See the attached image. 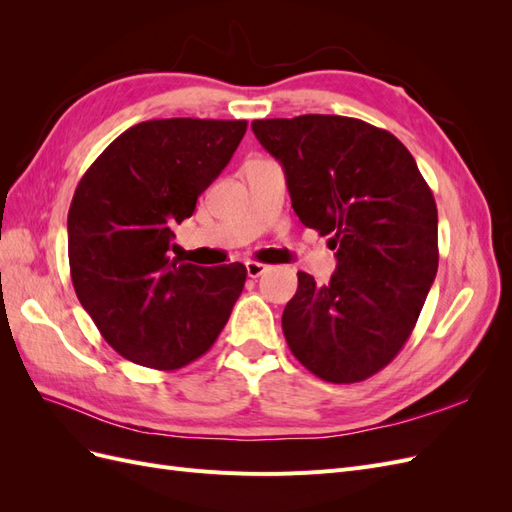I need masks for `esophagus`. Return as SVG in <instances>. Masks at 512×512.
Returning <instances> with one entry per match:
<instances>
[{"label": "esophagus", "instance_id": "esophagus-1", "mask_svg": "<svg viewBox=\"0 0 512 512\" xmlns=\"http://www.w3.org/2000/svg\"><path fill=\"white\" fill-rule=\"evenodd\" d=\"M245 271H247V277H252V280H256V277H260L262 273L267 271V265H262V262H256V260H247L245 262Z\"/></svg>", "mask_w": 512, "mask_h": 512}]
</instances>
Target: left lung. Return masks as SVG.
<instances>
[{
	"label": "left lung",
	"mask_w": 512,
	"mask_h": 512,
	"mask_svg": "<svg viewBox=\"0 0 512 512\" xmlns=\"http://www.w3.org/2000/svg\"><path fill=\"white\" fill-rule=\"evenodd\" d=\"M260 145L286 173L299 220L331 237L327 286L299 271L282 329L318 378L361 382L404 348L438 273V209L412 153L352 117L256 119Z\"/></svg>",
	"instance_id": "left-lung-1"
}]
</instances>
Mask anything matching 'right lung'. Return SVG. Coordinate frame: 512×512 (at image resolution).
<instances>
[{"label":"right lung","instance_id":"obj_1","mask_svg":"<svg viewBox=\"0 0 512 512\" xmlns=\"http://www.w3.org/2000/svg\"><path fill=\"white\" fill-rule=\"evenodd\" d=\"M247 121L151 119L117 136L76 185L70 275L85 312L123 359L179 369L218 339L247 271L170 258L173 226L218 177Z\"/></svg>","mask_w":512,"mask_h":512}]
</instances>
